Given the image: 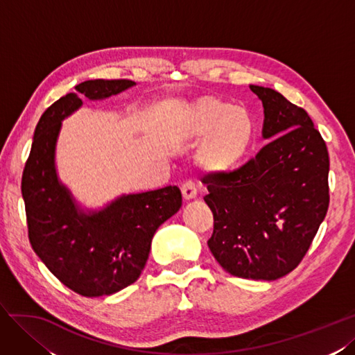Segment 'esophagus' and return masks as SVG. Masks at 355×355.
Listing matches in <instances>:
<instances>
[{
    "label": "esophagus",
    "instance_id": "34e87169",
    "mask_svg": "<svg viewBox=\"0 0 355 355\" xmlns=\"http://www.w3.org/2000/svg\"><path fill=\"white\" fill-rule=\"evenodd\" d=\"M181 193H183V198L186 200H190V199L196 198V195H198L196 184L193 183V181H186V183L181 186Z\"/></svg>",
    "mask_w": 355,
    "mask_h": 355
}]
</instances>
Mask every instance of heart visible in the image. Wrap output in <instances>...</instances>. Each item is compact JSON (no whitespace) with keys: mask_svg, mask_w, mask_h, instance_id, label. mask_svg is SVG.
<instances>
[{"mask_svg":"<svg viewBox=\"0 0 355 355\" xmlns=\"http://www.w3.org/2000/svg\"><path fill=\"white\" fill-rule=\"evenodd\" d=\"M254 120L248 110L230 105L216 96H202L184 110L181 134L187 139H200L195 162L209 175L235 171L254 139Z\"/></svg>","mask_w":355,"mask_h":355,"instance_id":"obj_1","label":"heart"}]
</instances>
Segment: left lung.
<instances>
[{
    "label": "left lung",
    "mask_w": 355,
    "mask_h": 355,
    "mask_svg": "<svg viewBox=\"0 0 355 355\" xmlns=\"http://www.w3.org/2000/svg\"><path fill=\"white\" fill-rule=\"evenodd\" d=\"M250 89L270 141L239 169L202 180L214 216L208 247L232 275L273 281L297 268L327 214L329 151L305 110L270 87Z\"/></svg>",
    "instance_id": "8db88e82"
}]
</instances>
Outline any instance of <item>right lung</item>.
Instances as JSON below:
<instances>
[{"label": "right lung", "mask_w": 355, "mask_h": 355, "mask_svg": "<svg viewBox=\"0 0 355 355\" xmlns=\"http://www.w3.org/2000/svg\"><path fill=\"white\" fill-rule=\"evenodd\" d=\"M135 86L132 80H87L50 105L35 126L22 175L28 236L35 254L64 286L85 297L110 296L143 272L157 227L181 207L177 186L121 195L85 211L56 174L55 151L62 120L82 107L78 94L104 99Z\"/></svg>", "instance_id": "obj_1"}]
</instances>
